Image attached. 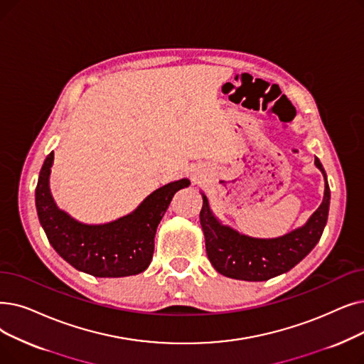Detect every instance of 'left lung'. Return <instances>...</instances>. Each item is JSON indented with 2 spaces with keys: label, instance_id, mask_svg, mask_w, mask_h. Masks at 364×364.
Returning a JSON list of instances; mask_svg holds the SVG:
<instances>
[{
  "label": "left lung",
  "instance_id": "8db88e82",
  "mask_svg": "<svg viewBox=\"0 0 364 364\" xmlns=\"http://www.w3.org/2000/svg\"><path fill=\"white\" fill-rule=\"evenodd\" d=\"M315 166L324 177L321 205L304 226L278 238H252L223 225L211 211L208 198L200 193L203 205L199 218L205 236V248L218 274L242 281H266L289 272L309 255L321 238L330 207L327 176L318 157H315Z\"/></svg>",
  "mask_w": 364,
  "mask_h": 364
}]
</instances>
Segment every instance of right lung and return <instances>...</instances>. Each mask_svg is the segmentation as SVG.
Listing matches in <instances>:
<instances>
[{
	"mask_svg": "<svg viewBox=\"0 0 364 364\" xmlns=\"http://www.w3.org/2000/svg\"><path fill=\"white\" fill-rule=\"evenodd\" d=\"M53 151L46 157L36 187V208L47 240L77 271L120 278L144 272L153 257L156 229L176 192L188 187L181 178L156 188L138 207L117 220L87 225L60 210L50 192Z\"/></svg>",
	"mask_w": 364,
	"mask_h": 364,
	"instance_id": "obj_1",
	"label": "right lung"
}]
</instances>
